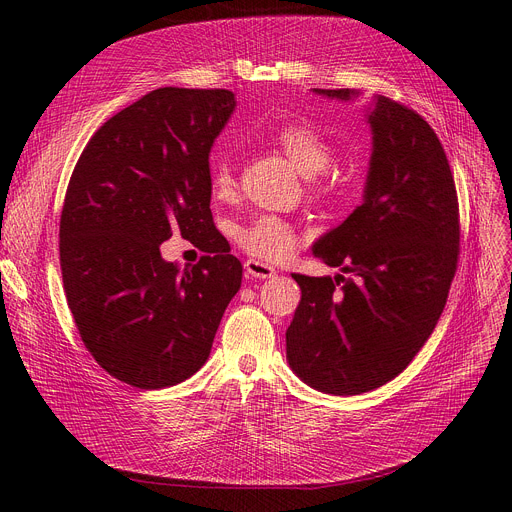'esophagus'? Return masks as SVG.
I'll use <instances>...</instances> for the list:
<instances>
[{"mask_svg":"<svg viewBox=\"0 0 512 512\" xmlns=\"http://www.w3.org/2000/svg\"><path fill=\"white\" fill-rule=\"evenodd\" d=\"M245 272H247L249 278L267 280V278H274L276 276V267L274 265H267L263 261H257V259H247L245 261Z\"/></svg>","mask_w":512,"mask_h":512,"instance_id":"1","label":"esophagus"}]
</instances>
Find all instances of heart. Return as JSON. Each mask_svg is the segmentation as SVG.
<instances>
[{
  "mask_svg": "<svg viewBox=\"0 0 512 512\" xmlns=\"http://www.w3.org/2000/svg\"><path fill=\"white\" fill-rule=\"evenodd\" d=\"M272 145L286 155L290 164L303 176H309L311 191L317 195L340 193L346 180L342 172L332 166V143L315 126L303 120L280 124L270 134ZM211 193L215 199L226 201L236 191L234 164L228 157L211 161L209 170ZM297 230L276 215H259L253 222L238 228L236 242L247 255L261 261H278L297 245Z\"/></svg>",
  "mask_w": 512,
  "mask_h": 512,
  "instance_id": "b5f03b06",
  "label": "heart"
}]
</instances>
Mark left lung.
<instances>
[{
    "mask_svg": "<svg viewBox=\"0 0 512 512\" xmlns=\"http://www.w3.org/2000/svg\"><path fill=\"white\" fill-rule=\"evenodd\" d=\"M353 99V89H315ZM363 203L313 253L346 279L292 274L301 303L286 359L315 390L369 392L394 380L432 336L459 263V199L434 128L407 105L375 97Z\"/></svg>",
    "mask_w": 512,
    "mask_h": 512,
    "instance_id": "obj_1",
    "label": "left lung"
}]
</instances>
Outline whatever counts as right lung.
I'll list each match as a JSON object with an SVG mask.
<instances>
[{
	"instance_id": "right-lung-1",
	"label": "right lung",
	"mask_w": 512,
	"mask_h": 512,
	"mask_svg": "<svg viewBox=\"0 0 512 512\" xmlns=\"http://www.w3.org/2000/svg\"><path fill=\"white\" fill-rule=\"evenodd\" d=\"M236 107L226 89H155L80 153L60 218L68 307L93 359L141 390L197 373L242 265L211 218L209 151ZM178 231L205 250L180 271L158 245Z\"/></svg>"
}]
</instances>
